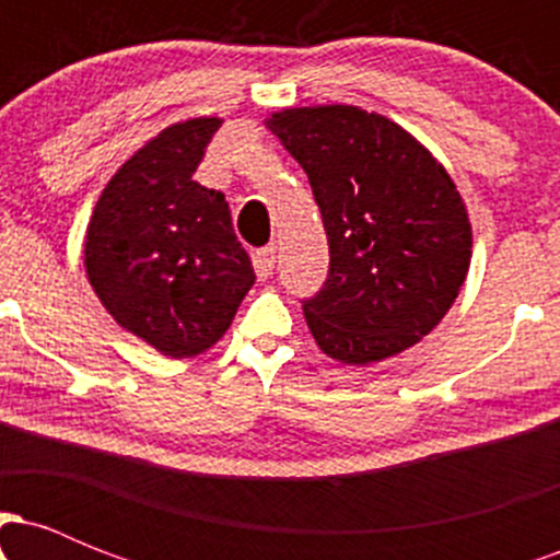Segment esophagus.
Here are the masks:
<instances>
[{
    "label": "esophagus",
    "mask_w": 560,
    "mask_h": 560,
    "mask_svg": "<svg viewBox=\"0 0 560 560\" xmlns=\"http://www.w3.org/2000/svg\"><path fill=\"white\" fill-rule=\"evenodd\" d=\"M276 258H279V247L276 244H268V247L258 249V268L262 273H271L276 268Z\"/></svg>",
    "instance_id": "34e87169"
}]
</instances>
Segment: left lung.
<instances>
[{
    "mask_svg": "<svg viewBox=\"0 0 560 560\" xmlns=\"http://www.w3.org/2000/svg\"><path fill=\"white\" fill-rule=\"evenodd\" d=\"M307 173L329 240V276L302 300L334 361L397 355L445 318L471 262V223L447 171L405 128L352 105L268 118Z\"/></svg>",
    "mask_w": 560,
    "mask_h": 560,
    "instance_id": "obj_1",
    "label": "left lung"
}]
</instances>
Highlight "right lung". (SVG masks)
I'll list each match as a JSON object with an SVG mask.
<instances>
[{
  "label": "right lung",
  "mask_w": 560,
  "mask_h": 560,
  "mask_svg": "<svg viewBox=\"0 0 560 560\" xmlns=\"http://www.w3.org/2000/svg\"><path fill=\"white\" fill-rule=\"evenodd\" d=\"M221 124L191 118L147 141L96 199L83 242L107 313L171 358L213 347L255 284L226 197L191 178Z\"/></svg>",
  "instance_id": "obj_1"
}]
</instances>
